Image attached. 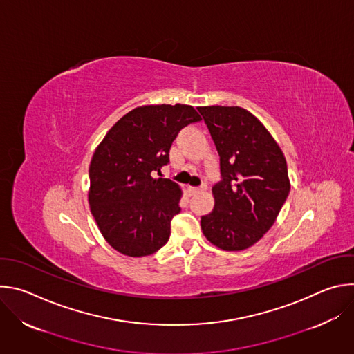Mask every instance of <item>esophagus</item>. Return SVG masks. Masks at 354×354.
I'll return each instance as SVG.
<instances>
[{"instance_id": "esophagus-1", "label": "esophagus", "mask_w": 354, "mask_h": 354, "mask_svg": "<svg viewBox=\"0 0 354 354\" xmlns=\"http://www.w3.org/2000/svg\"><path fill=\"white\" fill-rule=\"evenodd\" d=\"M201 190H206V186H201V187L187 186V192H189V194H196V193H198V192H201Z\"/></svg>"}]
</instances>
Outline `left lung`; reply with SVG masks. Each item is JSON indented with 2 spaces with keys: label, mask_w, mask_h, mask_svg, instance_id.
<instances>
[{
  "label": "left lung",
  "mask_w": 354,
  "mask_h": 354,
  "mask_svg": "<svg viewBox=\"0 0 354 354\" xmlns=\"http://www.w3.org/2000/svg\"><path fill=\"white\" fill-rule=\"evenodd\" d=\"M220 154L214 209L200 220L223 250L255 245L274 224L290 192L284 154L262 122L239 106H200Z\"/></svg>",
  "instance_id": "left-lung-1"
}]
</instances>
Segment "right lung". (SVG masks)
Returning a JSON list of instances; mask_svg holds the SVG:
<instances>
[{
  "mask_svg": "<svg viewBox=\"0 0 354 354\" xmlns=\"http://www.w3.org/2000/svg\"><path fill=\"white\" fill-rule=\"evenodd\" d=\"M200 120L190 105L138 106L96 147L89 165V209L100 234L120 254L148 257L168 242L182 189L156 174L169 162L178 133Z\"/></svg>",
  "mask_w": 354,
  "mask_h": 354,
  "instance_id": "1",
  "label": "right lung"
}]
</instances>
